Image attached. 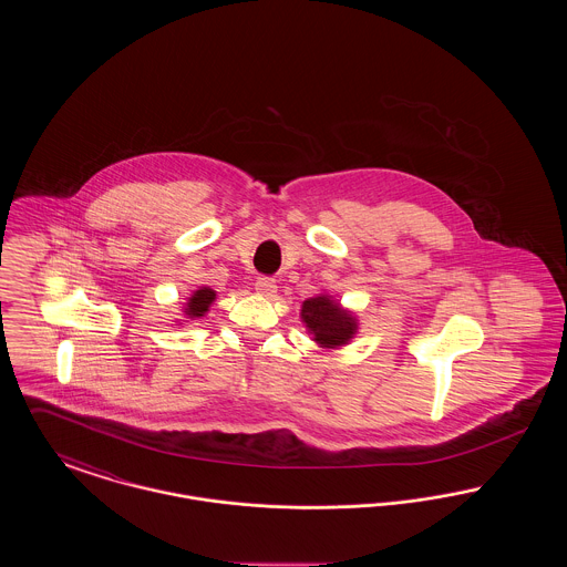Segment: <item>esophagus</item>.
<instances>
[{
	"label": "esophagus",
	"mask_w": 567,
	"mask_h": 567,
	"mask_svg": "<svg viewBox=\"0 0 567 567\" xmlns=\"http://www.w3.org/2000/svg\"><path fill=\"white\" fill-rule=\"evenodd\" d=\"M255 291H257L259 296L274 297V293L278 291L276 280H271V278H257V282H255Z\"/></svg>",
	"instance_id": "1"
}]
</instances>
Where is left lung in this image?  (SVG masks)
<instances>
[{"label":"left lung","instance_id":"left-lung-1","mask_svg":"<svg viewBox=\"0 0 567 567\" xmlns=\"http://www.w3.org/2000/svg\"><path fill=\"white\" fill-rule=\"evenodd\" d=\"M299 317L317 347L324 351H336L351 344L352 338L359 331L357 315L329 293L308 297L301 303Z\"/></svg>","mask_w":567,"mask_h":567}]
</instances>
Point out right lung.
Returning a JSON list of instances; mask_svg holds the SVG:
<instances>
[{"label": "right lung", "instance_id": "obj_1", "mask_svg": "<svg viewBox=\"0 0 567 567\" xmlns=\"http://www.w3.org/2000/svg\"><path fill=\"white\" fill-rule=\"evenodd\" d=\"M215 299L216 291L215 289H210V287H199L197 291H193L189 299H187V303H185V308H183L185 323L206 317V312L210 310V306H213ZM176 323H178V319H176Z\"/></svg>", "mask_w": 567, "mask_h": 567}]
</instances>
